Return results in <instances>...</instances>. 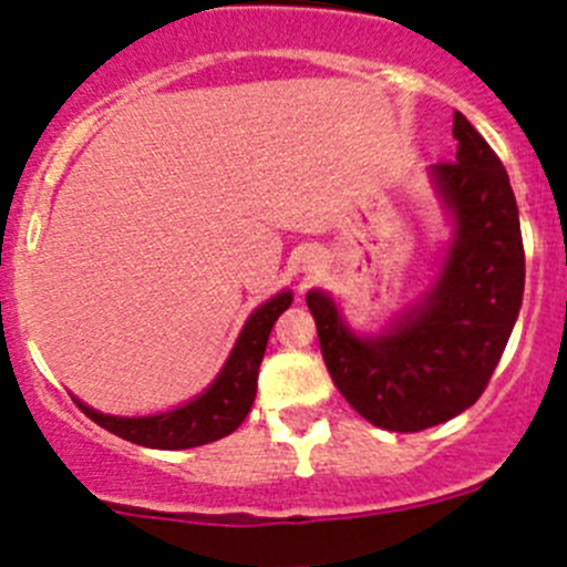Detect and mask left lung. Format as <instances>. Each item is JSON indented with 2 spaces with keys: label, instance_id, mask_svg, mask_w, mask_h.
Segmentation results:
<instances>
[{
  "label": "left lung",
  "instance_id": "8db88e82",
  "mask_svg": "<svg viewBox=\"0 0 567 567\" xmlns=\"http://www.w3.org/2000/svg\"><path fill=\"white\" fill-rule=\"evenodd\" d=\"M453 136L455 162L436 164L433 181L455 216V241L431 296L370 340L348 331L329 296L307 293L334 386L394 433L442 425L477 403L522 310L524 241L511 181L461 112Z\"/></svg>",
  "mask_w": 567,
  "mask_h": 567
}]
</instances>
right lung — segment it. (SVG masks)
Instances as JSON below:
<instances>
[{
	"label": "right lung",
	"mask_w": 567,
	"mask_h": 567,
	"mask_svg": "<svg viewBox=\"0 0 567 567\" xmlns=\"http://www.w3.org/2000/svg\"><path fill=\"white\" fill-rule=\"evenodd\" d=\"M290 301H293V296L279 293L262 307H257L214 384L181 409L156 416H109L79 403V400L76 405L95 425L125 439V442L142 444V447L186 450L216 442L247 420L251 403H255L257 370H260L262 353H266L268 334L274 329V320L288 310Z\"/></svg>",
	"instance_id": "right-lung-1"
}]
</instances>
